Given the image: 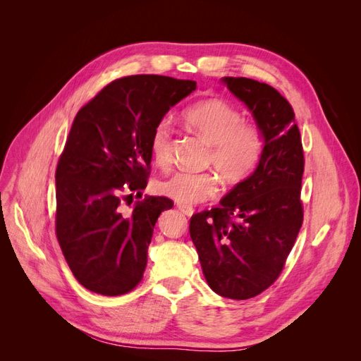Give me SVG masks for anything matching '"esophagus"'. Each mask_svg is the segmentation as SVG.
<instances>
[{
  "label": "esophagus",
  "instance_id": "esophagus-1",
  "mask_svg": "<svg viewBox=\"0 0 361 361\" xmlns=\"http://www.w3.org/2000/svg\"><path fill=\"white\" fill-rule=\"evenodd\" d=\"M176 207L178 209L182 212V214H185L187 216H191L192 214H194V209H192V206H190V204H183V203H178L176 204Z\"/></svg>",
  "mask_w": 361,
  "mask_h": 361
}]
</instances>
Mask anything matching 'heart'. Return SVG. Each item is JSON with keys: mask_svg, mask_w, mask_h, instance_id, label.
Wrapping results in <instances>:
<instances>
[{"mask_svg": "<svg viewBox=\"0 0 361 361\" xmlns=\"http://www.w3.org/2000/svg\"><path fill=\"white\" fill-rule=\"evenodd\" d=\"M183 125L211 146L207 162L228 183L247 179L260 159L264 140L255 123H244V117L233 105L209 97L188 106L182 114ZM150 152L155 164L167 169L171 164V126L161 120L150 137ZM218 179L212 173L176 171L157 182V191L178 203L199 204L214 199Z\"/></svg>", "mask_w": 361, "mask_h": 361, "instance_id": "1", "label": "heart"}]
</instances>
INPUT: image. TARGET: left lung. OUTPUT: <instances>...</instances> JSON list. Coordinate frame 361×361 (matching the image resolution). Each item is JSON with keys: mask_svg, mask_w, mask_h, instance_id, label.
Returning a JSON list of instances; mask_svg holds the SVG:
<instances>
[{"mask_svg": "<svg viewBox=\"0 0 361 361\" xmlns=\"http://www.w3.org/2000/svg\"><path fill=\"white\" fill-rule=\"evenodd\" d=\"M253 116L264 138L260 159L220 206L191 216L190 235L209 288L248 300L277 280L302 224L304 154L290 104L274 87L221 80Z\"/></svg>", "mask_w": 361, "mask_h": 361, "instance_id": "8db88e82", "label": "left lung"}]
</instances>
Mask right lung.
Masks as SVG:
<instances>
[{
    "mask_svg": "<svg viewBox=\"0 0 361 361\" xmlns=\"http://www.w3.org/2000/svg\"><path fill=\"white\" fill-rule=\"evenodd\" d=\"M195 87L162 75L125 76L76 114L56 171V233L85 289L116 297L143 279L155 223L173 202L146 197L130 215L120 203L146 188L154 128Z\"/></svg>",
    "mask_w": 361,
    "mask_h": 361,
    "instance_id": "add662e5",
    "label": "right lung"
}]
</instances>
